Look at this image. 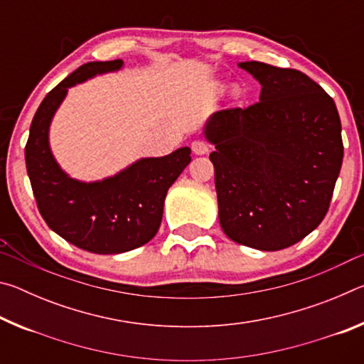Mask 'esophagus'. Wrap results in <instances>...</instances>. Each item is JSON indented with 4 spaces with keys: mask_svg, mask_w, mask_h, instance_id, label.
Returning <instances> with one entry per match:
<instances>
[{
    "mask_svg": "<svg viewBox=\"0 0 364 364\" xmlns=\"http://www.w3.org/2000/svg\"><path fill=\"white\" fill-rule=\"evenodd\" d=\"M191 149H193V152L197 154V156H204V154L208 152V144L202 139H194L193 143H191Z\"/></svg>",
    "mask_w": 364,
    "mask_h": 364,
    "instance_id": "34e87169",
    "label": "esophagus"
}]
</instances>
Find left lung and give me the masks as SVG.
Here are the masks:
<instances>
[{
	"instance_id": "1",
	"label": "left lung",
	"mask_w": 364,
	"mask_h": 364,
	"mask_svg": "<svg viewBox=\"0 0 364 364\" xmlns=\"http://www.w3.org/2000/svg\"><path fill=\"white\" fill-rule=\"evenodd\" d=\"M260 101L223 109L205 127L215 144L218 217L234 242L258 250L297 244L329 210L343 159L336 102L295 69L242 63Z\"/></svg>"
}]
</instances>
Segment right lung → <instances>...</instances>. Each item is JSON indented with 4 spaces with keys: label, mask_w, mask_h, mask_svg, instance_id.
<instances>
[{
    "label": "right lung",
    "mask_w": 364,
    "mask_h": 364,
    "mask_svg": "<svg viewBox=\"0 0 364 364\" xmlns=\"http://www.w3.org/2000/svg\"><path fill=\"white\" fill-rule=\"evenodd\" d=\"M122 64L120 59L88 63L63 80L41 101L26 144L27 173L43 220L67 242L102 255L133 250L156 236L167 191L191 162V149L181 147L165 157L141 159L96 183L72 180L59 168L48 130L67 88L96 73L119 70Z\"/></svg>",
    "instance_id": "1"
}]
</instances>
